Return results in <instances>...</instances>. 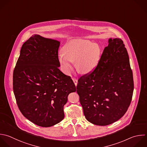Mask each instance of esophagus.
Masks as SVG:
<instances>
[{
    "mask_svg": "<svg viewBox=\"0 0 147 147\" xmlns=\"http://www.w3.org/2000/svg\"><path fill=\"white\" fill-rule=\"evenodd\" d=\"M72 80L74 82V84H75V86H77V84H78V79H76V78H72Z\"/></svg>",
    "mask_w": 147,
    "mask_h": 147,
    "instance_id": "obj_1",
    "label": "esophagus"
}]
</instances>
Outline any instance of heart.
<instances>
[{"mask_svg": "<svg viewBox=\"0 0 147 147\" xmlns=\"http://www.w3.org/2000/svg\"><path fill=\"white\" fill-rule=\"evenodd\" d=\"M59 54V61L63 72L68 74L75 62L77 71L86 74L92 72L100 61V47L90 41L76 40L67 42Z\"/></svg>", "mask_w": 147, "mask_h": 147, "instance_id": "1", "label": "heart"}]
</instances>
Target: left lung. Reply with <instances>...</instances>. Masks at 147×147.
<instances>
[{
  "label": "left lung",
  "mask_w": 147,
  "mask_h": 147,
  "mask_svg": "<svg viewBox=\"0 0 147 147\" xmlns=\"http://www.w3.org/2000/svg\"><path fill=\"white\" fill-rule=\"evenodd\" d=\"M95 70L81 76L76 86L84 115L90 122L111 124L126 112L134 89L133 72L123 41L109 38Z\"/></svg>",
  "instance_id": "left-lung-1"
}]
</instances>
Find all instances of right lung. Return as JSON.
I'll list each match as a JSON object with an SVG mask.
<instances>
[{"label": "right lung", "mask_w": 147, "mask_h": 147, "mask_svg": "<svg viewBox=\"0 0 147 147\" xmlns=\"http://www.w3.org/2000/svg\"><path fill=\"white\" fill-rule=\"evenodd\" d=\"M60 44L57 40L32 36L23 44L13 72V90L20 110L42 127L64 119L68 95L76 91L71 77L59 69Z\"/></svg>", "instance_id": "add662e5"}]
</instances>
